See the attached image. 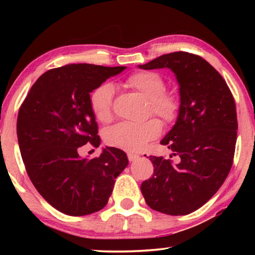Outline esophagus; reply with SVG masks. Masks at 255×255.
<instances>
[{
	"instance_id": "esophagus-1",
	"label": "esophagus",
	"mask_w": 255,
	"mask_h": 255,
	"mask_svg": "<svg viewBox=\"0 0 255 255\" xmlns=\"http://www.w3.org/2000/svg\"><path fill=\"white\" fill-rule=\"evenodd\" d=\"M139 158V154H135V153H128V161H135Z\"/></svg>"
}]
</instances>
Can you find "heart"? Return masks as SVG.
<instances>
[{
	"label": "heart",
	"mask_w": 255,
	"mask_h": 255,
	"mask_svg": "<svg viewBox=\"0 0 255 255\" xmlns=\"http://www.w3.org/2000/svg\"><path fill=\"white\" fill-rule=\"evenodd\" d=\"M128 85L148 99V114H154L163 123L173 124L180 116L181 99L179 94L167 90L165 80L155 72H137L128 76ZM115 87L111 82H103L90 95V108L100 122H109L113 117ZM162 131L156 118L131 123L121 122L108 128L103 133L107 145L124 151H140Z\"/></svg>",
	"instance_id": "1"
}]
</instances>
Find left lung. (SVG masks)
<instances>
[{
  "label": "left lung",
  "instance_id": "left-lung-1",
  "mask_svg": "<svg viewBox=\"0 0 255 255\" xmlns=\"http://www.w3.org/2000/svg\"><path fill=\"white\" fill-rule=\"evenodd\" d=\"M139 67L172 69L182 104L175 125L161 140L176 161L149 156L153 176L140 190L153 210L188 215L217 193L231 169L238 130L235 99L223 76L197 54L173 52Z\"/></svg>",
  "mask_w": 255,
  "mask_h": 255
}]
</instances>
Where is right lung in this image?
Wrapping results in <instances>:
<instances>
[{
  "mask_svg": "<svg viewBox=\"0 0 255 255\" xmlns=\"http://www.w3.org/2000/svg\"><path fill=\"white\" fill-rule=\"evenodd\" d=\"M124 69L90 64L52 68L33 83L19 108L17 138L27 175L62 214L85 216L103 209L128 166L120 148L107 147L93 159L79 154L88 142L101 144L90 93Z\"/></svg>",
  "mask_w": 255,
  "mask_h": 255,
  "instance_id": "right-lung-1",
  "label": "right lung"
}]
</instances>
